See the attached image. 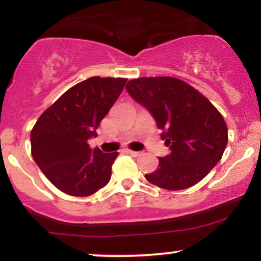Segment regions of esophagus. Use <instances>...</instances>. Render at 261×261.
Segmentation results:
<instances>
[{
    "label": "esophagus",
    "mask_w": 261,
    "mask_h": 261,
    "mask_svg": "<svg viewBox=\"0 0 261 261\" xmlns=\"http://www.w3.org/2000/svg\"><path fill=\"white\" fill-rule=\"evenodd\" d=\"M126 152L128 154L134 155V157H137V155H140V152H136V151H131V149H126Z\"/></svg>",
    "instance_id": "obj_1"
}]
</instances>
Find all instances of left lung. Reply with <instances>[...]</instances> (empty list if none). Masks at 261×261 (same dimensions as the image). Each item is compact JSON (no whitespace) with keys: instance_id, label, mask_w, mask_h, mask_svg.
<instances>
[{"instance_id":"obj_1","label":"left lung","mask_w":261,"mask_h":261,"mask_svg":"<svg viewBox=\"0 0 261 261\" xmlns=\"http://www.w3.org/2000/svg\"><path fill=\"white\" fill-rule=\"evenodd\" d=\"M126 89L152 114L170 148L146 179L166 190L202 180L222 158L228 141L226 121L214 104L175 77H141L128 81Z\"/></svg>"}]
</instances>
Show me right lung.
I'll return each instance as SVG.
<instances>
[{
  "instance_id": "1",
  "label": "right lung",
  "mask_w": 261,
  "mask_h": 261,
  "mask_svg": "<svg viewBox=\"0 0 261 261\" xmlns=\"http://www.w3.org/2000/svg\"><path fill=\"white\" fill-rule=\"evenodd\" d=\"M126 79L91 77L66 91L35 122L32 155L62 193L89 196L109 182L118 152L103 153L88 140L124 89Z\"/></svg>"
}]
</instances>
